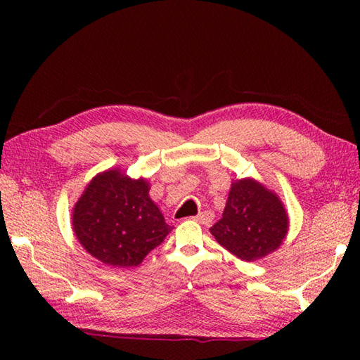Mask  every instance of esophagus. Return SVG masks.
I'll return each mask as SVG.
<instances>
[{"label":"esophagus","mask_w":360,"mask_h":360,"mask_svg":"<svg viewBox=\"0 0 360 360\" xmlns=\"http://www.w3.org/2000/svg\"><path fill=\"white\" fill-rule=\"evenodd\" d=\"M213 218H215V215H213V212H210V210H204V212H201L200 215L198 217H195V219L198 221V223H201V224H210L212 221H213Z\"/></svg>","instance_id":"1"}]
</instances>
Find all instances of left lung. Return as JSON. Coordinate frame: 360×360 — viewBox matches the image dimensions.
I'll return each mask as SVG.
<instances>
[{
  "instance_id": "1",
  "label": "left lung",
  "mask_w": 360,
  "mask_h": 360,
  "mask_svg": "<svg viewBox=\"0 0 360 360\" xmlns=\"http://www.w3.org/2000/svg\"><path fill=\"white\" fill-rule=\"evenodd\" d=\"M288 224L277 195L254 179H241L232 184L223 218L210 227V233L235 257L255 262L280 246Z\"/></svg>"
}]
</instances>
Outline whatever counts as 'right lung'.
Returning a JSON list of instances; mask_svg holds the SVG:
<instances>
[{
  "label": "right lung",
  "instance_id": "right-lung-1",
  "mask_svg": "<svg viewBox=\"0 0 360 360\" xmlns=\"http://www.w3.org/2000/svg\"><path fill=\"white\" fill-rule=\"evenodd\" d=\"M148 190L147 181L119 170L97 174L72 213L75 236L86 252L114 267L141 264L172 232Z\"/></svg>",
  "mask_w": 360,
  "mask_h": 360
}]
</instances>
